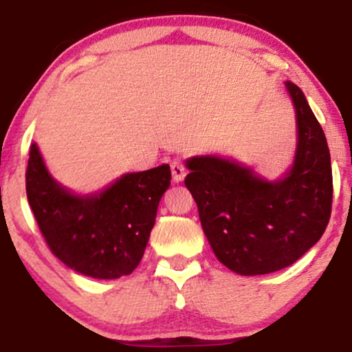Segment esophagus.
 Returning <instances> with one entry per match:
<instances>
[{
    "label": "esophagus",
    "mask_w": 352,
    "mask_h": 352,
    "mask_svg": "<svg viewBox=\"0 0 352 352\" xmlns=\"http://www.w3.org/2000/svg\"><path fill=\"white\" fill-rule=\"evenodd\" d=\"M170 168H172L173 182H182L185 179V175H187V168H185V165L182 164L180 160H173Z\"/></svg>",
    "instance_id": "34e87169"
}]
</instances>
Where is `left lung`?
Masks as SVG:
<instances>
[{"instance_id":"1","label":"left lung","mask_w":352,"mask_h":352,"mask_svg":"<svg viewBox=\"0 0 352 352\" xmlns=\"http://www.w3.org/2000/svg\"><path fill=\"white\" fill-rule=\"evenodd\" d=\"M296 109L298 147L292 170L276 182L215 155L187 160L185 185L213 253L238 274L278 272L322 236L333 205L326 135L296 84L286 82Z\"/></svg>"}]
</instances>
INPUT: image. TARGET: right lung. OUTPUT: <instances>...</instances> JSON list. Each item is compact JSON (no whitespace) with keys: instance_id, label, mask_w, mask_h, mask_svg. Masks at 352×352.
Returning <instances> with one entry per match:
<instances>
[{"instance_id":"right-lung-1","label":"right lung","mask_w":352,"mask_h":352,"mask_svg":"<svg viewBox=\"0 0 352 352\" xmlns=\"http://www.w3.org/2000/svg\"><path fill=\"white\" fill-rule=\"evenodd\" d=\"M170 179V167L164 164L125 173L100 193L79 197L52 179L33 144L26 195L52 254L80 274L116 280L131 274L142 260Z\"/></svg>"}]
</instances>
